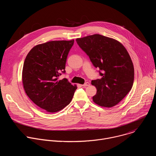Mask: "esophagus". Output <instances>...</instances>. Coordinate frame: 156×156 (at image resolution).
I'll return each mask as SVG.
<instances>
[{"mask_svg":"<svg viewBox=\"0 0 156 156\" xmlns=\"http://www.w3.org/2000/svg\"><path fill=\"white\" fill-rule=\"evenodd\" d=\"M90 85V83H88V82H86V83H84V84H83L82 86H84V87H86V86H89Z\"/></svg>","mask_w":156,"mask_h":156,"instance_id":"esophagus-1","label":"esophagus"}]
</instances>
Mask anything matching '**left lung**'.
I'll return each mask as SVG.
<instances>
[{"label":"left lung","instance_id":"8db88e82","mask_svg":"<svg viewBox=\"0 0 156 156\" xmlns=\"http://www.w3.org/2000/svg\"><path fill=\"white\" fill-rule=\"evenodd\" d=\"M76 41L94 66L103 72L99 71L100 79L91 81L97 88L94 102L103 107L115 106L129 92L133 83L134 68L127 49L118 40L100 34Z\"/></svg>","mask_w":156,"mask_h":156}]
</instances>
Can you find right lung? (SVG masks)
<instances>
[{"label": "right lung", "instance_id": "right-lung-1", "mask_svg": "<svg viewBox=\"0 0 156 156\" xmlns=\"http://www.w3.org/2000/svg\"><path fill=\"white\" fill-rule=\"evenodd\" d=\"M74 40L51 41L33 47L27 54L23 68L22 81L27 95L38 107L49 113H56L70 103L77 87L66 78L68 54Z\"/></svg>", "mask_w": 156, "mask_h": 156}]
</instances>
